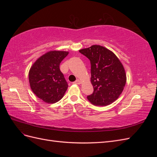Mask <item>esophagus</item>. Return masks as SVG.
<instances>
[{
	"label": "esophagus",
	"mask_w": 157,
	"mask_h": 157,
	"mask_svg": "<svg viewBox=\"0 0 157 157\" xmlns=\"http://www.w3.org/2000/svg\"><path fill=\"white\" fill-rule=\"evenodd\" d=\"M73 84H81V81H80V80L79 79H78V80H76V81H75V82H73Z\"/></svg>",
	"instance_id": "34e87169"
}]
</instances>
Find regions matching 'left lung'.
Here are the masks:
<instances>
[{
    "instance_id": "1",
    "label": "left lung",
    "mask_w": 157,
    "mask_h": 157,
    "mask_svg": "<svg viewBox=\"0 0 157 157\" xmlns=\"http://www.w3.org/2000/svg\"><path fill=\"white\" fill-rule=\"evenodd\" d=\"M79 52L91 63L94 92L87 99L94 105H110L119 97L126 82V75L122 63L113 52L99 45H93Z\"/></svg>"
}]
</instances>
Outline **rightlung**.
Wrapping results in <instances>:
<instances>
[{
    "instance_id": "right-lung-1",
    "label": "right lung",
    "mask_w": 157,
    "mask_h": 157,
    "mask_svg": "<svg viewBox=\"0 0 157 157\" xmlns=\"http://www.w3.org/2000/svg\"><path fill=\"white\" fill-rule=\"evenodd\" d=\"M69 54L65 51H50L33 64L29 72L30 86L36 96L48 103L59 101L68 84L59 69V64Z\"/></svg>"
}]
</instances>
